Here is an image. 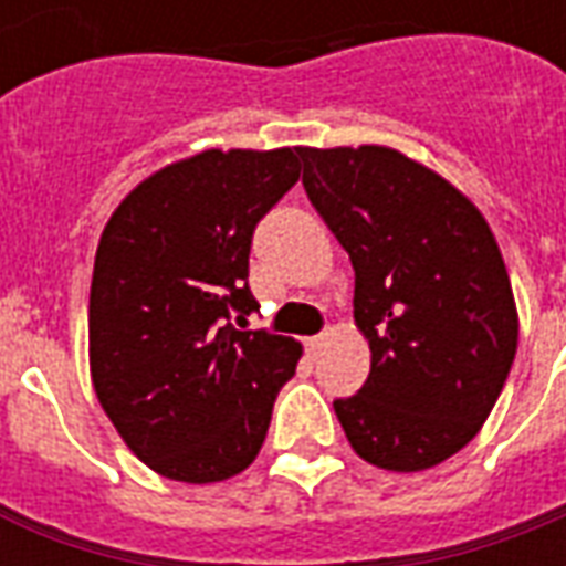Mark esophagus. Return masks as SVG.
I'll return each instance as SVG.
<instances>
[{"label":"esophagus","instance_id":"1","mask_svg":"<svg viewBox=\"0 0 566 566\" xmlns=\"http://www.w3.org/2000/svg\"><path fill=\"white\" fill-rule=\"evenodd\" d=\"M323 344H325L323 334H316V337H307V344H304V346H307V356H311V358L319 356V353H323Z\"/></svg>","mask_w":566,"mask_h":566}]
</instances>
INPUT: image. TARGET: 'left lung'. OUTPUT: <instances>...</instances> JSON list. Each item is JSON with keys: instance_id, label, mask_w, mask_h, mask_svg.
<instances>
[{"instance_id": "obj_1", "label": "left lung", "mask_w": 566, "mask_h": 566, "mask_svg": "<svg viewBox=\"0 0 566 566\" xmlns=\"http://www.w3.org/2000/svg\"><path fill=\"white\" fill-rule=\"evenodd\" d=\"M311 205L356 271L370 374L334 401L349 447L398 473L455 455L492 413L518 346L513 286L480 208L379 144L301 147Z\"/></svg>"}]
</instances>
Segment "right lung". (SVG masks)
<instances>
[{
    "label": "right lung",
    "mask_w": 566,
    "mask_h": 566,
    "mask_svg": "<svg viewBox=\"0 0 566 566\" xmlns=\"http://www.w3.org/2000/svg\"><path fill=\"white\" fill-rule=\"evenodd\" d=\"M298 150H205L165 165L98 238L93 389L159 476L205 485L250 468L295 374L298 340L243 323L259 307L247 286L253 229L298 184Z\"/></svg>",
    "instance_id": "add662e5"
}]
</instances>
